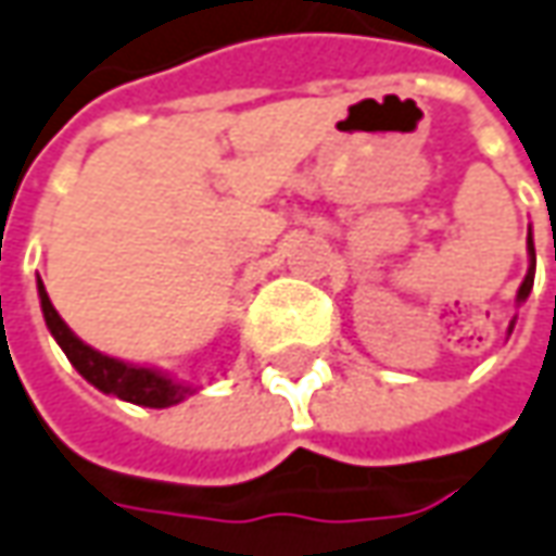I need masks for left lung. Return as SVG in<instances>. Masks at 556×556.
<instances>
[{"label":"left lung","instance_id":"8db88e82","mask_svg":"<svg viewBox=\"0 0 556 556\" xmlns=\"http://www.w3.org/2000/svg\"><path fill=\"white\" fill-rule=\"evenodd\" d=\"M526 249H529V274H526V279H522V286H519V292H517L519 304L529 299L532 282H535V245H532V232H529V239H526ZM510 332H514V324H510Z\"/></svg>","mask_w":556,"mask_h":556}]
</instances>
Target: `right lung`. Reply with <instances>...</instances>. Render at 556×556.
Wrapping results in <instances>:
<instances>
[{
    "mask_svg": "<svg viewBox=\"0 0 556 556\" xmlns=\"http://www.w3.org/2000/svg\"><path fill=\"white\" fill-rule=\"evenodd\" d=\"M37 289L49 332L55 336V342L67 354V361L77 367V374L84 376L86 382H92L99 392L114 395L121 401H130V404H142V407H170V404H180L186 395H192V386H186L174 376L152 370V367H139V364H124L117 357L89 349L86 342H80L71 332V326L61 320L59 311L52 307L49 295H46L42 279H37Z\"/></svg>",
    "mask_w": 556,
    "mask_h": 556,
    "instance_id": "obj_1",
    "label": "right lung"
}]
</instances>
